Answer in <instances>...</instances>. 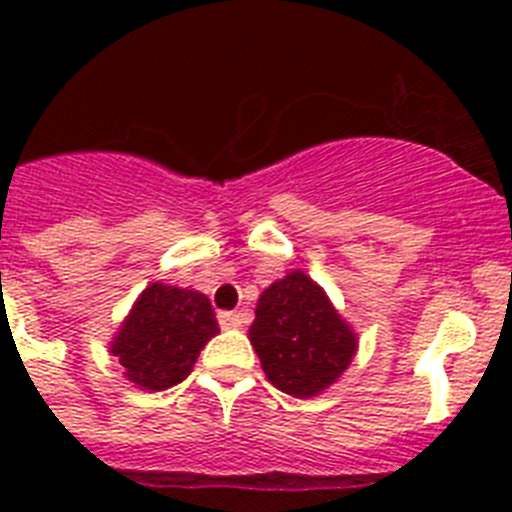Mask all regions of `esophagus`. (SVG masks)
Listing matches in <instances>:
<instances>
[{
    "mask_svg": "<svg viewBox=\"0 0 512 512\" xmlns=\"http://www.w3.org/2000/svg\"><path fill=\"white\" fill-rule=\"evenodd\" d=\"M217 323H220V328H238L243 323V315L235 310H223L217 312Z\"/></svg>",
    "mask_w": 512,
    "mask_h": 512,
    "instance_id": "esophagus-1",
    "label": "esophagus"
}]
</instances>
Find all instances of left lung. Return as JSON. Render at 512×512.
<instances>
[{
    "label": "left lung",
    "instance_id": "8db88e82",
    "mask_svg": "<svg viewBox=\"0 0 512 512\" xmlns=\"http://www.w3.org/2000/svg\"><path fill=\"white\" fill-rule=\"evenodd\" d=\"M248 336L269 382L292 397L320 395L356 354L351 328L302 271H292L259 297Z\"/></svg>",
    "mask_w": 512,
    "mask_h": 512
}]
</instances>
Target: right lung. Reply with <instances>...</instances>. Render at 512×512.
Masks as SVG:
<instances>
[{"instance_id":"obj_1","label":"right lung","mask_w":512,"mask_h":512,"mask_svg":"<svg viewBox=\"0 0 512 512\" xmlns=\"http://www.w3.org/2000/svg\"><path fill=\"white\" fill-rule=\"evenodd\" d=\"M210 300L200 292L151 284L112 341L125 377L143 390H166L192 372L194 361L217 333Z\"/></svg>"}]
</instances>
